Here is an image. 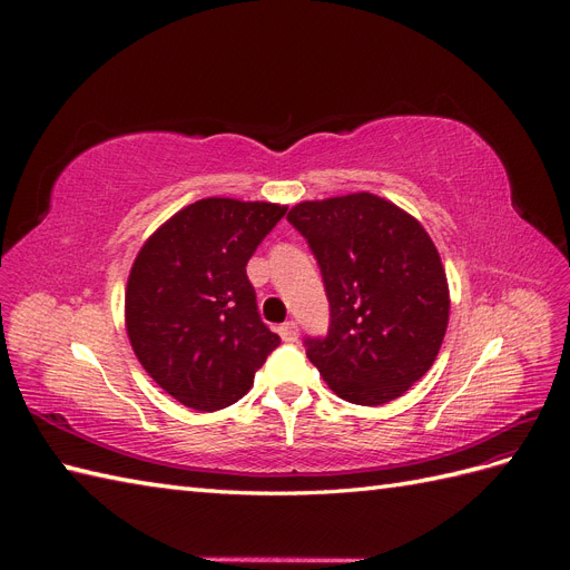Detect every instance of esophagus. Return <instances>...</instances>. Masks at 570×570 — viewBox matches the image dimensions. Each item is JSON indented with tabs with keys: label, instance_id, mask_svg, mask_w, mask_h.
<instances>
[{
	"label": "esophagus",
	"instance_id": "1",
	"mask_svg": "<svg viewBox=\"0 0 570 570\" xmlns=\"http://www.w3.org/2000/svg\"><path fill=\"white\" fill-rule=\"evenodd\" d=\"M278 333H281V337H283L285 342H295V340L299 337V325H297L295 321H285V323L278 327Z\"/></svg>",
	"mask_w": 570,
	"mask_h": 570
}]
</instances>
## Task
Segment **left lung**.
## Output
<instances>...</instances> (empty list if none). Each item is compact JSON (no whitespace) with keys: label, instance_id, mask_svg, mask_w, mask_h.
Returning a JSON list of instances; mask_svg holds the SVG:
<instances>
[{"label":"left lung","instance_id":"obj_1","mask_svg":"<svg viewBox=\"0 0 570 570\" xmlns=\"http://www.w3.org/2000/svg\"><path fill=\"white\" fill-rule=\"evenodd\" d=\"M287 220L321 266L331 327L306 356L344 402L381 406L433 366L450 285L433 239L400 206L354 193L292 206Z\"/></svg>","mask_w":570,"mask_h":570}]
</instances>
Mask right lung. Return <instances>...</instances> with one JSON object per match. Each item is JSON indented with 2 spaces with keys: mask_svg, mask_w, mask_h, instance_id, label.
Here are the masks:
<instances>
[{
  "mask_svg": "<svg viewBox=\"0 0 570 570\" xmlns=\"http://www.w3.org/2000/svg\"><path fill=\"white\" fill-rule=\"evenodd\" d=\"M285 206L209 197L185 206L137 254L126 287L135 356L195 411L235 404L281 337L258 316L247 262Z\"/></svg>",
  "mask_w": 570,
  "mask_h": 570,
  "instance_id": "add662e5",
  "label": "right lung"
}]
</instances>
